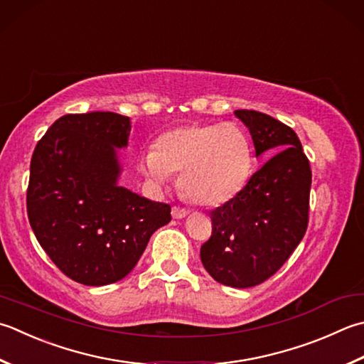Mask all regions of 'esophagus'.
<instances>
[{
  "label": "esophagus",
  "instance_id": "esophagus-1",
  "mask_svg": "<svg viewBox=\"0 0 364 364\" xmlns=\"http://www.w3.org/2000/svg\"><path fill=\"white\" fill-rule=\"evenodd\" d=\"M188 215H189V211L186 208H180V206H173V208H172V216L175 219H183V218H186Z\"/></svg>",
  "mask_w": 364,
  "mask_h": 364
}]
</instances>
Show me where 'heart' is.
Instances as JSON below:
<instances>
[{"instance_id":"b5f03b06","label":"heart","mask_w":364,"mask_h":364,"mask_svg":"<svg viewBox=\"0 0 364 364\" xmlns=\"http://www.w3.org/2000/svg\"><path fill=\"white\" fill-rule=\"evenodd\" d=\"M252 162L251 144L238 124H189L164 132L154 149L141 154L140 170L158 184L181 173L180 189L191 202L218 206L246 186Z\"/></svg>"}]
</instances>
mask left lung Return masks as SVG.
Wrapping results in <instances>:
<instances>
[{
    "instance_id": "left-lung-1",
    "label": "left lung",
    "mask_w": 364,
    "mask_h": 364,
    "mask_svg": "<svg viewBox=\"0 0 364 364\" xmlns=\"http://www.w3.org/2000/svg\"><path fill=\"white\" fill-rule=\"evenodd\" d=\"M235 117L249 129L255 156H273L238 196L211 211L213 233L200 259L215 281L247 289L273 276L303 240L312 175L294 129L255 110Z\"/></svg>"
}]
</instances>
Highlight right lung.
<instances>
[{
	"mask_svg": "<svg viewBox=\"0 0 364 364\" xmlns=\"http://www.w3.org/2000/svg\"><path fill=\"white\" fill-rule=\"evenodd\" d=\"M129 134V117L113 112L64 115L34 148L28 219L55 265L83 286L123 279L172 219L168 205L118 184Z\"/></svg>",
	"mask_w": 364,
	"mask_h": 364,
	"instance_id": "add662e5",
	"label": "right lung"
}]
</instances>
